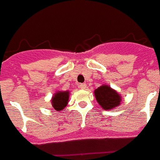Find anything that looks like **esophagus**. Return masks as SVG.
<instances>
[{
	"mask_svg": "<svg viewBox=\"0 0 160 160\" xmlns=\"http://www.w3.org/2000/svg\"><path fill=\"white\" fill-rule=\"evenodd\" d=\"M79 88H80V89H82V90H85L87 88V85L84 83L79 84Z\"/></svg>",
	"mask_w": 160,
	"mask_h": 160,
	"instance_id": "34e87169",
	"label": "esophagus"
}]
</instances>
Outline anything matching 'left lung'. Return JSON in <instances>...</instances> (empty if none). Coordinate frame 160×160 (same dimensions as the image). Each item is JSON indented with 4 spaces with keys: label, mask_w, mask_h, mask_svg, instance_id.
<instances>
[{
    "label": "left lung",
    "mask_w": 160,
    "mask_h": 160,
    "mask_svg": "<svg viewBox=\"0 0 160 160\" xmlns=\"http://www.w3.org/2000/svg\"><path fill=\"white\" fill-rule=\"evenodd\" d=\"M94 96L102 109L112 110L119 107L121 102V96L109 85H102L94 90Z\"/></svg>",
    "instance_id": "1"
}]
</instances>
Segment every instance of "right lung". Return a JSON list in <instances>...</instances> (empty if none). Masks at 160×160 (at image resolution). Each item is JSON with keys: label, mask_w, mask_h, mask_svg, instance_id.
I'll list each match as a JSON object with an SVG mask.
<instances>
[{"label": "right lung", "mask_w": 160, "mask_h": 160, "mask_svg": "<svg viewBox=\"0 0 160 160\" xmlns=\"http://www.w3.org/2000/svg\"><path fill=\"white\" fill-rule=\"evenodd\" d=\"M69 91H57L52 97L51 104L57 112H60L67 107Z\"/></svg>", "instance_id": "1"}]
</instances>
